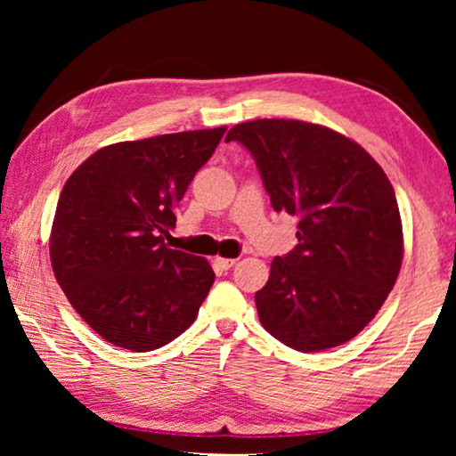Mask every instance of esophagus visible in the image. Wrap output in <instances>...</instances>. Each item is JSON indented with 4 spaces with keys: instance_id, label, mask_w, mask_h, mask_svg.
<instances>
[{
    "instance_id": "obj_1",
    "label": "esophagus",
    "mask_w": 456,
    "mask_h": 456,
    "mask_svg": "<svg viewBox=\"0 0 456 456\" xmlns=\"http://www.w3.org/2000/svg\"><path fill=\"white\" fill-rule=\"evenodd\" d=\"M213 265L217 267V269H221V272H227V269H231L235 265V259H231V257H215L213 259Z\"/></svg>"
}]
</instances>
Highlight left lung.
Masks as SVG:
<instances>
[{"mask_svg": "<svg viewBox=\"0 0 456 456\" xmlns=\"http://www.w3.org/2000/svg\"><path fill=\"white\" fill-rule=\"evenodd\" d=\"M277 213L297 217V245L272 261L256 293L259 322L297 352L336 348L380 310L403 265V221L382 167L358 142L304 120L235 125Z\"/></svg>", "mask_w": 456, "mask_h": 456, "instance_id": "8db88e82", "label": "left lung"}]
</instances>
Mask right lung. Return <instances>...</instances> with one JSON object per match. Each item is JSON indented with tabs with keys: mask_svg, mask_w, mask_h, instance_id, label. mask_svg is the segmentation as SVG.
<instances>
[{
	"mask_svg": "<svg viewBox=\"0 0 456 456\" xmlns=\"http://www.w3.org/2000/svg\"><path fill=\"white\" fill-rule=\"evenodd\" d=\"M225 130L108 144L66 181L50 233L52 269L106 342L151 352L197 320L215 273L205 257L168 249L165 235Z\"/></svg>",
	"mask_w": 456,
	"mask_h": 456,
	"instance_id": "obj_1",
	"label": "right lung"
}]
</instances>
